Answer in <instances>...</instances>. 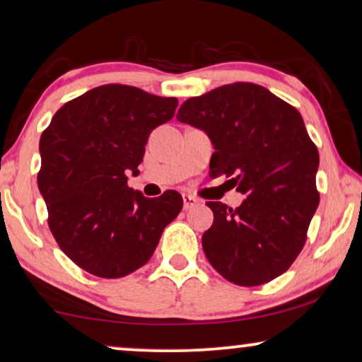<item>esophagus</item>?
<instances>
[{"label":"esophagus","instance_id":"esophagus-1","mask_svg":"<svg viewBox=\"0 0 362 362\" xmlns=\"http://www.w3.org/2000/svg\"><path fill=\"white\" fill-rule=\"evenodd\" d=\"M196 206H199V201L196 197L189 196V194H182V207H185V211H191Z\"/></svg>","mask_w":362,"mask_h":362}]
</instances>
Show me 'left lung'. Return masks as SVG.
I'll use <instances>...</instances> for the list:
<instances>
[{
  "label": "left lung",
  "instance_id": "obj_1",
  "mask_svg": "<svg viewBox=\"0 0 362 362\" xmlns=\"http://www.w3.org/2000/svg\"><path fill=\"white\" fill-rule=\"evenodd\" d=\"M180 122L207 134L211 175L245 194L242 206L207 202L212 227L202 248L218 274L259 286L291 268L318 207V150L296 107L255 83H232L182 103Z\"/></svg>",
  "mask_w": 362,
  "mask_h": 362
}]
</instances>
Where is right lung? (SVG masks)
<instances>
[{"instance_id": "obj_1", "label": "right lung", "mask_w": 362, "mask_h": 362, "mask_svg": "<svg viewBox=\"0 0 362 362\" xmlns=\"http://www.w3.org/2000/svg\"><path fill=\"white\" fill-rule=\"evenodd\" d=\"M176 98L104 85L62 106L42 132L39 191L60 250L91 274L117 279L151 258L182 197H145L127 186L146 140L175 116Z\"/></svg>"}]
</instances>
